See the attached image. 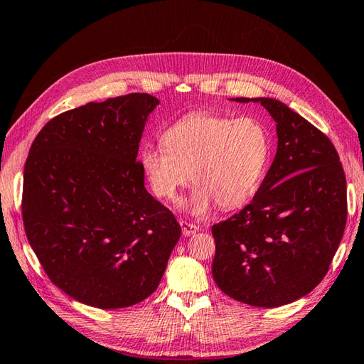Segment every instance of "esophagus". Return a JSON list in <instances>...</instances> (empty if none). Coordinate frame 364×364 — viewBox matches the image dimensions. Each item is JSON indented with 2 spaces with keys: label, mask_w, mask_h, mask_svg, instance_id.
I'll use <instances>...</instances> for the list:
<instances>
[{
  "label": "esophagus",
  "mask_w": 364,
  "mask_h": 364,
  "mask_svg": "<svg viewBox=\"0 0 364 364\" xmlns=\"http://www.w3.org/2000/svg\"><path fill=\"white\" fill-rule=\"evenodd\" d=\"M181 228H182V233L185 237H191L193 233H196L199 230V228L196 224L193 223H187V221H181Z\"/></svg>",
  "instance_id": "esophagus-1"
}]
</instances>
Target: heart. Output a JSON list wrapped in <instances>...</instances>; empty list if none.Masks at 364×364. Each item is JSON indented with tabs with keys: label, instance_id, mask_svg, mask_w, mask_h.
Returning <instances> with one entry per match:
<instances>
[{
	"label": "heart",
	"instance_id": "obj_1",
	"mask_svg": "<svg viewBox=\"0 0 364 364\" xmlns=\"http://www.w3.org/2000/svg\"><path fill=\"white\" fill-rule=\"evenodd\" d=\"M164 146L141 151V166L159 198L174 200L188 179V210L204 215L215 204L235 208L255 195L269 157V135L252 117L183 115L161 134Z\"/></svg>",
	"mask_w": 364,
	"mask_h": 364
}]
</instances>
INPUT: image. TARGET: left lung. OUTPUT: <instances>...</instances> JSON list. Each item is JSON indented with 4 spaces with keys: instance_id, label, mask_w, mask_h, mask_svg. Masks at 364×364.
<instances>
[{
    "instance_id": "left-lung-1",
    "label": "left lung",
    "mask_w": 364,
    "mask_h": 364,
    "mask_svg": "<svg viewBox=\"0 0 364 364\" xmlns=\"http://www.w3.org/2000/svg\"><path fill=\"white\" fill-rule=\"evenodd\" d=\"M233 101L269 112L277 152L252 203L212 228V274L235 301L274 309L309 294L327 274L346 228V176L328 136L284 102Z\"/></svg>"
}]
</instances>
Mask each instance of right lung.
<instances>
[{"mask_svg": "<svg viewBox=\"0 0 364 364\" xmlns=\"http://www.w3.org/2000/svg\"><path fill=\"white\" fill-rule=\"evenodd\" d=\"M157 104L131 93L63 112L38 132L24 165L29 245L55 287L96 309H124L154 293L181 238L136 161Z\"/></svg>", "mask_w": 364, "mask_h": 364, "instance_id": "add662e5", "label": "right lung"}]
</instances>
